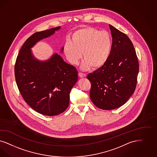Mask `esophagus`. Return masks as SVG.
<instances>
[{
  "label": "esophagus",
  "mask_w": 157,
  "mask_h": 157,
  "mask_svg": "<svg viewBox=\"0 0 157 157\" xmlns=\"http://www.w3.org/2000/svg\"><path fill=\"white\" fill-rule=\"evenodd\" d=\"M79 76L80 77V78H83V77H85L86 75L85 74H83V73H82V72H79Z\"/></svg>",
  "instance_id": "esophagus-1"
}]
</instances>
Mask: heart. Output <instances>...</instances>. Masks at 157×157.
Masks as SVG:
<instances>
[{"label":"heart","mask_w":157,"mask_h":157,"mask_svg":"<svg viewBox=\"0 0 157 157\" xmlns=\"http://www.w3.org/2000/svg\"><path fill=\"white\" fill-rule=\"evenodd\" d=\"M113 40L107 32H100L92 27L82 28L72 35V41L67 40L64 52L69 62L77 64L82 56L84 60L82 68L84 70L92 67H101L107 61L111 54Z\"/></svg>","instance_id":"1"}]
</instances>
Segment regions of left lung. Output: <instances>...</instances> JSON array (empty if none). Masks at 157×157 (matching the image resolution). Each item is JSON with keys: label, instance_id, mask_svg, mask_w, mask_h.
<instances>
[{"label": "left lung", "instance_id": "left-lung-1", "mask_svg": "<svg viewBox=\"0 0 157 157\" xmlns=\"http://www.w3.org/2000/svg\"><path fill=\"white\" fill-rule=\"evenodd\" d=\"M113 46L107 61L87 78L91 83L90 98L98 108H119L135 90L139 62L133 44L124 33L109 25Z\"/></svg>", "mask_w": 157, "mask_h": 157}]
</instances>
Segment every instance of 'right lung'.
Returning <instances> with one entry per match:
<instances>
[{"mask_svg": "<svg viewBox=\"0 0 157 157\" xmlns=\"http://www.w3.org/2000/svg\"><path fill=\"white\" fill-rule=\"evenodd\" d=\"M60 28L35 33L28 38L14 67L17 85L25 101L38 113L47 116L61 114L68 107L71 90L78 81V71L57 53L45 61L38 59L31 48ZM63 50V47L61 52Z\"/></svg>", "mask_w": 157, "mask_h": 157, "instance_id": "1", "label": "right lung"}]
</instances>
